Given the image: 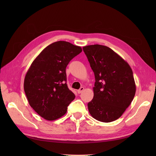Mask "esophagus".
Wrapping results in <instances>:
<instances>
[{
    "label": "esophagus",
    "instance_id": "esophagus-1",
    "mask_svg": "<svg viewBox=\"0 0 156 156\" xmlns=\"http://www.w3.org/2000/svg\"><path fill=\"white\" fill-rule=\"evenodd\" d=\"M84 90V87H81V88H80V89H79L78 90H77V93L78 94H81Z\"/></svg>",
    "mask_w": 156,
    "mask_h": 156
}]
</instances>
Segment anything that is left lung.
<instances>
[{"mask_svg": "<svg viewBox=\"0 0 156 156\" xmlns=\"http://www.w3.org/2000/svg\"><path fill=\"white\" fill-rule=\"evenodd\" d=\"M95 76L94 98L88 103L90 114L103 122L115 121L133 101L136 92L129 65L111 48L101 45L83 48Z\"/></svg>", "mask_w": 156, "mask_h": 156, "instance_id": "obj_1", "label": "left lung"}]
</instances>
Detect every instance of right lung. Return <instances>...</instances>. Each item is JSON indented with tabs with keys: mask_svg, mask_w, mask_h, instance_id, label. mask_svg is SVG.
Here are the masks:
<instances>
[{
	"mask_svg": "<svg viewBox=\"0 0 156 156\" xmlns=\"http://www.w3.org/2000/svg\"><path fill=\"white\" fill-rule=\"evenodd\" d=\"M81 47L58 41L50 44L33 61L24 80V90L29 105L47 120L64 116L75 94L66 84V68L81 53Z\"/></svg>",
	"mask_w": 156,
	"mask_h": 156,
	"instance_id": "obj_1",
	"label": "right lung"
}]
</instances>
